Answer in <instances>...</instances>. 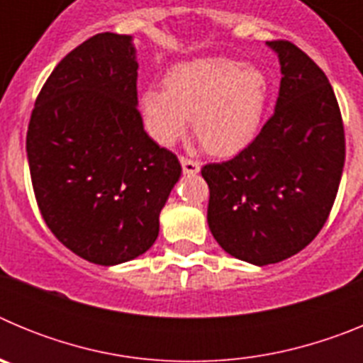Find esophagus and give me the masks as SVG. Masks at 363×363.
I'll list each match as a JSON object with an SVG mask.
<instances>
[{"instance_id":"34e87169","label":"esophagus","mask_w":363,"mask_h":363,"mask_svg":"<svg viewBox=\"0 0 363 363\" xmlns=\"http://www.w3.org/2000/svg\"><path fill=\"white\" fill-rule=\"evenodd\" d=\"M179 163L184 167L185 174H196V172H200V162H196V160L187 158V156H179Z\"/></svg>"}]
</instances>
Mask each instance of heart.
Instances as JSON below:
<instances>
[{
  "mask_svg": "<svg viewBox=\"0 0 363 363\" xmlns=\"http://www.w3.org/2000/svg\"><path fill=\"white\" fill-rule=\"evenodd\" d=\"M269 99V82L256 67L227 57H207L178 65L165 86L142 96L147 130L162 145L184 136L189 120L203 149L230 156L256 138Z\"/></svg>",
  "mask_w": 363,
  "mask_h": 363,
  "instance_id": "b5f03b06",
  "label": "heart"
}]
</instances>
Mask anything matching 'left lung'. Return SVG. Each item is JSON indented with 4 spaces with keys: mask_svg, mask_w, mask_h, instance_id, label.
I'll return each mask as SVG.
<instances>
[{
    "mask_svg": "<svg viewBox=\"0 0 363 363\" xmlns=\"http://www.w3.org/2000/svg\"><path fill=\"white\" fill-rule=\"evenodd\" d=\"M267 45L281 65L274 114L233 160L201 167L214 240L255 265L278 264L316 238L345 162L344 121L323 70L291 41Z\"/></svg>",
    "mask_w": 363,
    "mask_h": 363,
    "instance_id": "1",
    "label": "left lung"
}]
</instances>
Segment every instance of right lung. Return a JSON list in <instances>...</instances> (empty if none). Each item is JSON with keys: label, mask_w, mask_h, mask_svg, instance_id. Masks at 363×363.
Instances as JSON below:
<instances>
[{"label": "right lung", "mask_w": 363, "mask_h": 363, "mask_svg": "<svg viewBox=\"0 0 363 363\" xmlns=\"http://www.w3.org/2000/svg\"><path fill=\"white\" fill-rule=\"evenodd\" d=\"M130 36L101 32L70 50L41 86L27 130L38 207L67 249L98 265L156 242L182 176L176 154L143 130Z\"/></svg>", "instance_id": "1"}]
</instances>
